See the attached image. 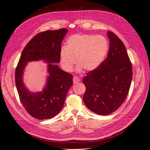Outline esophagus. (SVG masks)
<instances>
[{
    "label": "esophagus",
    "instance_id": "34e87169",
    "mask_svg": "<svg viewBox=\"0 0 150 150\" xmlns=\"http://www.w3.org/2000/svg\"><path fill=\"white\" fill-rule=\"evenodd\" d=\"M80 79L78 78V76H74L73 78V83L74 84H77L79 82Z\"/></svg>",
    "mask_w": 150,
    "mask_h": 150
}]
</instances>
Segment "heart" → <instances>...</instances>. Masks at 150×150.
<instances>
[{
	"instance_id": "obj_1",
	"label": "heart",
	"mask_w": 150,
	"mask_h": 150,
	"mask_svg": "<svg viewBox=\"0 0 150 150\" xmlns=\"http://www.w3.org/2000/svg\"><path fill=\"white\" fill-rule=\"evenodd\" d=\"M109 49L107 39L102 35L75 34L67 39L66 46L60 51L61 64L65 71H71L77 62L78 70L96 69L105 59Z\"/></svg>"
}]
</instances>
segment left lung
Wrapping results in <instances>:
<instances>
[{"label":"left lung","mask_w":150,"mask_h":150,"mask_svg":"<svg viewBox=\"0 0 150 150\" xmlns=\"http://www.w3.org/2000/svg\"><path fill=\"white\" fill-rule=\"evenodd\" d=\"M110 50L106 59L89 71L83 82L86 86L83 101L90 111L99 115L116 111L128 96L132 80L131 62L122 40L108 31Z\"/></svg>","instance_id":"8db88e82"}]
</instances>
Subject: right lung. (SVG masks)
I'll list each match as a JSON object with an SVG mask.
<instances>
[{
  "instance_id": "add662e5",
  "label": "right lung",
  "mask_w": 150,
  "mask_h": 150,
  "mask_svg": "<svg viewBox=\"0 0 150 150\" xmlns=\"http://www.w3.org/2000/svg\"><path fill=\"white\" fill-rule=\"evenodd\" d=\"M67 33V29L62 28L36 34L21 54L16 69V85L22 105L34 118L47 120L56 116L73 83L72 74L52 64L60 62L61 42ZM41 59L49 63L47 84L42 92L32 93L24 86L22 74L27 62Z\"/></svg>"
}]
</instances>
